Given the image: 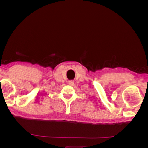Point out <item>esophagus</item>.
Segmentation results:
<instances>
[{
  "instance_id": "1",
  "label": "esophagus",
  "mask_w": 148,
  "mask_h": 148,
  "mask_svg": "<svg viewBox=\"0 0 148 148\" xmlns=\"http://www.w3.org/2000/svg\"><path fill=\"white\" fill-rule=\"evenodd\" d=\"M69 84L70 85H71V86H72V85L74 84V81H72V80H71V81H69Z\"/></svg>"
}]
</instances>
